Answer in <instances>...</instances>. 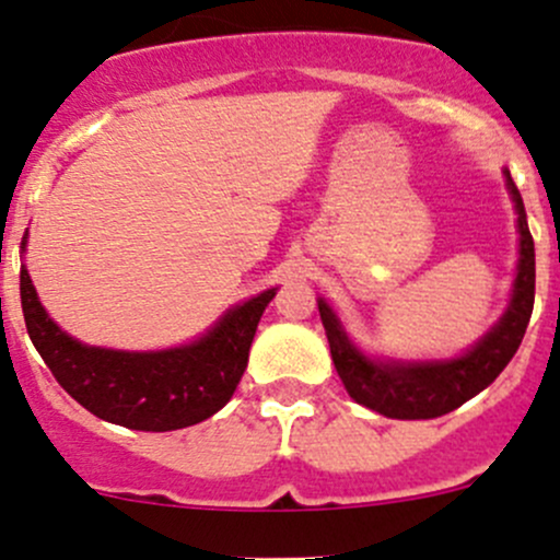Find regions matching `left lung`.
<instances>
[{
    "label": "left lung",
    "instance_id": "1",
    "mask_svg": "<svg viewBox=\"0 0 560 560\" xmlns=\"http://www.w3.org/2000/svg\"><path fill=\"white\" fill-rule=\"evenodd\" d=\"M504 174H508L510 196H513L517 211L521 260H517L513 300H510L508 314L472 351L458 359H448V362H370L346 338L332 308L325 300H319V316L329 340V354H332L335 370H338L340 381H343L346 392L351 394L354 402L386 416V419H438V416L451 413L458 405L472 399L488 384H493L497 375L515 357L517 346L526 335L528 319H532L537 270H534V238L528 233L523 198L510 172Z\"/></svg>",
    "mask_w": 560,
    "mask_h": 560
}]
</instances>
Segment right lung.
Returning a JSON list of instances; mask_svg holds the SVG:
<instances>
[{
    "instance_id": "add662e5",
    "label": "right lung",
    "mask_w": 560,
    "mask_h": 560,
    "mask_svg": "<svg viewBox=\"0 0 560 560\" xmlns=\"http://www.w3.org/2000/svg\"><path fill=\"white\" fill-rule=\"evenodd\" d=\"M26 244V238H23ZM23 249V246H21ZM276 290L235 305L201 340L182 349L128 354L82 346L45 314L21 265V308L28 338L69 397L98 419L139 432H172L214 416L233 397Z\"/></svg>"
}]
</instances>
